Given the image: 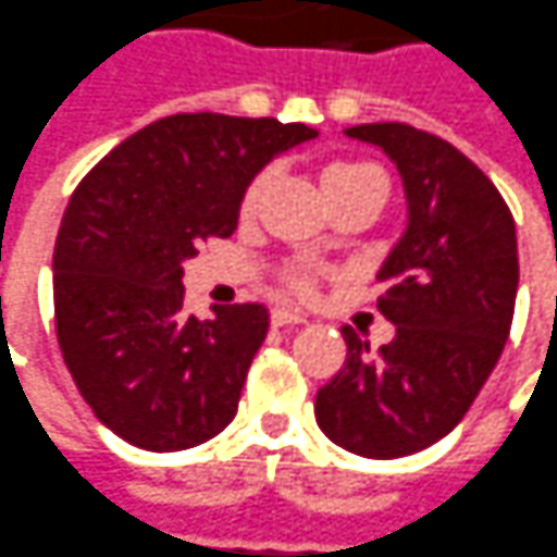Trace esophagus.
<instances>
[{
	"instance_id": "1",
	"label": "esophagus",
	"mask_w": 557,
	"mask_h": 557,
	"mask_svg": "<svg viewBox=\"0 0 557 557\" xmlns=\"http://www.w3.org/2000/svg\"><path fill=\"white\" fill-rule=\"evenodd\" d=\"M306 322V315H300L297 309H287V306H275L272 309V324H304Z\"/></svg>"
}]
</instances>
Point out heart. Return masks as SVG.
<instances>
[{
    "label": "heart",
    "mask_w": 557,
    "mask_h": 557,
    "mask_svg": "<svg viewBox=\"0 0 557 557\" xmlns=\"http://www.w3.org/2000/svg\"><path fill=\"white\" fill-rule=\"evenodd\" d=\"M371 183H380V186H383V177H380V171H376L374 165H368V162H334V165L322 168V174H319V186H322L324 199L337 196L343 189L371 186ZM263 189H267V174L257 177V181L248 186L245 201H242V211H245V214H253V211H257V205L263 199ZM287 287H290L294 294H309V290H312V275L304 270H294L287 275Z\"/></svg>",
    "instance_id": "b5f03b06"
}]
</instances>
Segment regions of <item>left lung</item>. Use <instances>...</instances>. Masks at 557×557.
<instances>
[{
  "label": "left lung",
  "instance_id": "left-lung-1",
  "mask_svg": "<svg viewBox=\"0 0 557 557\" xmlns=\"http://www.w3.org/2000/svg\"><path fill=\"white\" fill-rule=\"evenodd\" d=\"M398 168L408 223L376 278L395 324L380 352L346 324V361L315 395V420L343 450L395 460L444 438L503 356L518 294L512 211L479 165L401 122L346 128Z\"/></svg>",
  "mask_w": 557,
  "mask_h": 557
}]
</instances>
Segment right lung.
<instances>
[{"instance_id": "obj_1", "label": "right lung", "mask_w": 557, "mask_h": 557, "mask_svg": "<svg viewBox=\"0 0 557 557\" xmlns=\"http://www.w3.org/2000/svg\"><path fill=\"white\" fill-rule=\"evenodd\" d=\"M312 137L300 122L177 113L131 134L76 186L54 245L58 343L119 438L168 454L230 426L270 309L183 315V260L233 235L253 177Z\"/></svg>"}]
</instances>
